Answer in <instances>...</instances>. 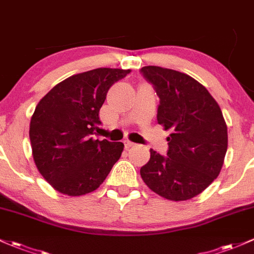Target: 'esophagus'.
Returning <instances> with one entry per match:
<instances>
[{
    "label": "esophagus",
    "mask_w": 254,
    "mask_h": 254,
    "mask_svg": "<svg viewBox=\"0 0 254 254\" xmlns=\"http://www.w3.org/2000/svg\"><path fill=\"white\" fill-rule=\"evenodd\" d=\"M124 143H125V146H126L127 149H128V148H130V146L134 145V143H132V141H129V140H125Z\"/></svg>",
    "instance_id": "34e87169"
}]
</instances>
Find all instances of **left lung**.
<instances>
[{
  "label": "left lung",
  "mask_w": 254,
  "mask_h": 254,
  "mask_svg": "<svg viewBox=\"0 0 254 254\" xmlns=\"http://www.w3.org/2000/svg\"><path fill=\"white\" fill-rule=\"evenodd\" d=\"M140 72L160 98L157 122L172 132L167 156L150 149L140 176L167 200H190L222 170L228 149L222 110L202 84L187 73L160 66H144Z\"/></svg>",
  "instance_id": "1"
}]
</instances>
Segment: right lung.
Segmentation results:
<instances>
[{
    "mask_svg": "<svg viewBox=\"0 0 254 254\" xmlns=\"http://www.w3.org/2000/svg\"><path fill=\"white\" fill-rule=\"evenodd\" d=\"M130 70L99 67L54 86L35 109L30 141L37 170L52 187L80 196L100 187L124 150L121 141L94 140L106 93Z\"/></svg>",
    "mask_w": 254,
    "mask_h": 254,
    "instance_id": "add662e5",
    "label": "right lung"
}]
</instances>
